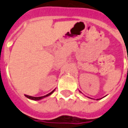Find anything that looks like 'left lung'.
Segmentation results:
<instances>
[{
  "instance_id": "8db88e82",
  "label": "left lung",
  "mask_w": 128,
  "mask_h": 128,
  "mask_svg": "<svg viewBox=\"0 0 128 128\" xmlns=\"http://www.w3.org/2000/svg\"><path fill=\"white\" fill-rule=\"evenodd\" d=\"M97 100H98V99H97Z\"/></svg>"
}]
</instances>
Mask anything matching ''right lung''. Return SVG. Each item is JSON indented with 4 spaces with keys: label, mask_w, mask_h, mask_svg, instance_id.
I'll return each instance as SVG.
<instances>
[{
    "label": "right lung",
    "mask_w": 128,
    "mask_h": 128,
    "mask_svg": "<svg viewBox=\"0 0 128 128\" xmlns=\"http://www.w3.org/2000/svg\"><path fill=\"white\" fill-rule=\"evenodd\" d=\"M54 91V90L53 91H52L51 92H50L49 94H48L45 95V96H43L34 97V96H28V95H25V96H26L27 98H30V99L34 100H41V99H42V98H45V97H47V96H50V95L51 94H52V92H53Z\"/></svg>",
    "instance_id": "1"
}]
</instances>
